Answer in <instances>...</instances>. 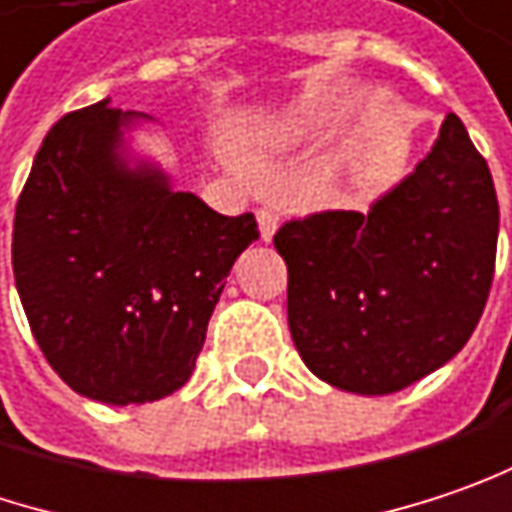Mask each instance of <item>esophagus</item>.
I'll use <instances>...</instances> for the list:
<instances>
[{"label":"esophagus","instance_id":"34e87169","mask_svg":"<svg viewBox=\"0 0 512 512\" xmlns=\"http://www.w3.org/2000/svg\"><path fill=\"white\" fill-rule=\"evenodd\" d=\"M256 218H259V236H262V241H271L276 227H279V215H276L274 209H259Z\"/></svg>","mask_w":512,"mask_h":512}]
</instances>
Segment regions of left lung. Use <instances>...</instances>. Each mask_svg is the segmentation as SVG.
Here are the masks:
<instances>
[{"instance_id": "obj_1", "label": "left lung", "mask_w": 512, "mask_h": 512, "mask_svg": "<svg viewBox=\"0 0 512 512\" xmlns=\"http://www.w3.org/2000/svg\"><path fill=\"white\" fill-rule=\"evenodd\" d=\"M274 244L306 367L347 393H396L452 361L484 314L493 174L449 113L425 160L367 212H314L282 224Z\"/></svg>"}]
</instances>
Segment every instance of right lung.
<instances>
[{
    "instance_id": "right-lung-1",
    "label": "right lung",
    "mask_w": 512,
    "mask_h": 512,
    "mask_svg": "<svg viewBox=\"0 0 512 512\" xmlns=\"http://www.w3.org/2000/svg\"><path fill=\"white\" fill-rule=\"evenodd\" d=\"M151 119L110 98L46 133L14 218V279L46 361L104 405L157 402L189 382L206 326L256 218L218 215L125 130Z\"/></svg>"
}]
</instances>
